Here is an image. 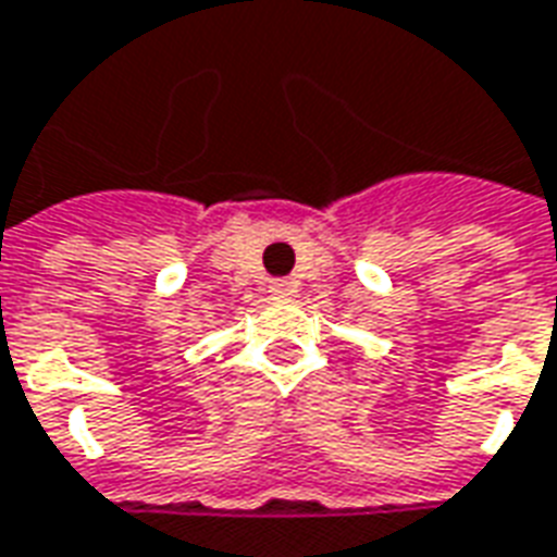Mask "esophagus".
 <instances>
[{
	"label": "esophagus",
	"mask_w": 557,
	"mask_h": 557,
	"mask_svg": "<svg viewBox=\"0 0 557 557\" xmlns=\"http://www.w3.org/2000/svg\"><path fill=\"white\" fill-rule=\"evenodd\" d=\"M270 294L278 299L294 297V285H290V282H285V278H278V282H272L270 285Z\"/></svg>",
	"instance_id": "1"
}]
</instances>
